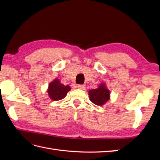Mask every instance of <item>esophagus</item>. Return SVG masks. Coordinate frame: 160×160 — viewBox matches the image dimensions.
Returning <instances> with one entry per match:
<instances>
[{"mask_svg":"<svg viewBox=\"0 0 160 160\" xmlns=\"http://www.w3.org/2000/svg\"><path fill=\"white\" fill-rule=\"evenodd\" d=\"M78 89L84 90V89H85V87H86V86L84 85V84H79V85L78 86Z\"/></svg>","mask_w":160,"mask_h":160,"instance_id":"esophagus-1","label":"esophagus"}]
</instances>
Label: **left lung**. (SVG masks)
I'll use <instances>...</instances> for the list:
<instances>
[{
	"instance_id": "1",
	"label": "left lung",
	"mask_w": 160,
	"mask_h": 160,
	"mask_svg": "<svg viewBox=\"0 0 160 160\" xmlns=\"http://www.w3.org/2000/svg\"><path fill=\"white\" fill-rule=\"evenodd\" d=\"M89 95L91 101L96 105H103L109 100L110 92L104 84H100L98 88L90 90Z\"/></svg>"
}]
</instances>
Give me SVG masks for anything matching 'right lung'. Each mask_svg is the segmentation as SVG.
<instances>
[{"mask_svg": "<svg viewBox=\"0 0 160 160\" xmlns=\"http://www.w3.org/2000/svg\"><path fill=\"white\" fill-rule=\"evenodd\" d=\"M71 90L69 86H64L63 84H61L58 79H55L49 85V89L47 92L49 96L52 100L58 101L65 98L68 91Z\"/></svg>", "mask_w": 160, "mask_h": 160, "instance_id": "obj_1", "label": "right lung"}]
</instances>
